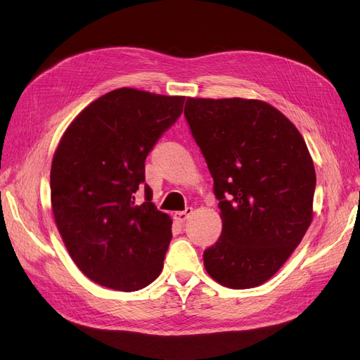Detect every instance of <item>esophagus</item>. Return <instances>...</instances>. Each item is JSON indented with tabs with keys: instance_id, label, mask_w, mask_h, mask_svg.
<instances>
[{
	"instance_id": "34e87169",
	"label": "esophagus",
	"mask_w": 360,
	"mask_h": 360,
	"mask_svg": "<svg viewBox=\"0 0 360 360\" xmlns=\"http://www.w3.org/2000/svg\"><path fill=\"white\" fill-rule=\"evenodd\" d=\"M191 214H193V208H192V207H186L184 212H177V213L174 214V219L179 220L180 223H183V221H186V220L189 219Z\"/></svg>"
}]
</instances>
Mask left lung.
Segmentation results:
<instances>
[{
	"label": "left lung",
	"instance_id": "obj_1",
	"mask_svg": "<svg viewBox=\"0 0 360 360\" xmlns=\"http://www.w3.org/2000/svg\"><path fill=\"white\" fill-rule=\"evenodd\" d=\"M184 117L214 180L223 223L204 266L221 286L256 288L283 266L313 220V159L293 123L264 101L188 98Z\"/></svg>",
	"mask_w": 360,
	"mask_h": 360
}]
</instances>
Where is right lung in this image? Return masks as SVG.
Segmentation results:
<instances>
[{
    "mask_svg": "<svg viewBox=\"0 0 360 360\" xmlns=\"http://www.w3.org/2000/svg\"><path fill=\"white\" fill-rule=\"evenodd\" d=\"M184 96L122 88L98 98L62 135L51 169V200L70 256L92 281L122 292L148 286L164 268L172 220L135 201L144 162L174 125Z\"/></svg>",
    "mask_w": 360,
    "mask_h": 360,
    "instance_id": "right-lung-1",
    "label": "right lung"
}]
</instances>
